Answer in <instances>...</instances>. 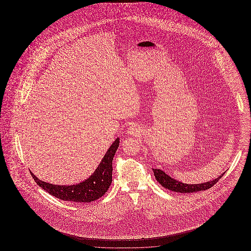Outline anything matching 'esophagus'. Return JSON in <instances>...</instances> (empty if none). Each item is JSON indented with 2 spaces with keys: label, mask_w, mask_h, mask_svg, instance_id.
I'll use <instances>...</instances> for the list:
<instances>
[{
  "label": "esophagus",
  "mask_w": 251,
  "mask_h": 251,
  "mask_svg": "<svg viewBox=\"0 0 251 251\" xmlns=\"http://www.w3.org/2000/svg\"><path fill=\"white\" fill-rule=\"evenodd\" d=\"M127 133L130 134L131 136H137L140 133V129H139V127L137 125L131 124L127 129Z\"/></svg>",
  "instance_id": "34e87169"
}]
</instances>
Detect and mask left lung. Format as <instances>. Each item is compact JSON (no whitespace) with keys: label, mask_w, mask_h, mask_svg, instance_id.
Listing matches in <instances>:
<instances>
[{"label":"left lung","mask_w":251,"mask_h":251,"mask_svg":"<svg viewBox=\"0 0 251 251\" xmlns=\"http://www.w3.org/2000/svg\"><path fill=\"white\" fill-rule=\"evenodd\" d=\"M153 172H154V176L157 181H159V183L165 187L166 189H168L170 191L177 192V193H195V192L203 191V190H207L209 188H211L212 186H214L215 183L222 178V176L224 175L221 174L219 177H217L216 179L213 180H209L206 182L202 183H198V184H188V183H183L179 180L173 179L170 176H168L167 173L159 168H152Z\"/></svg>","instance_id":"1"}]
</instances>
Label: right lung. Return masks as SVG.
I'll list each match as a JSON object with an SVG mask.
<instances>
[{"label":"right lung","instance_id":"1","mask_svg":"<svg viewBox=\"0 0 251 251\" xmlns=\"http://www.w3.org/2000/svg\"><path fill=\"white\" fill-rule=\"evenodd\" d=\"M120 145V137L110 146L105 155L91 176L77 184L58 185L52 184L38 179L32 173L31 175L38 186L48 192L50 195L66 201L88 203L95 201L101 198L106 192L112 182V162Z\"/></svg>","mask_w":251,"mask_h":251}]
</instances>
